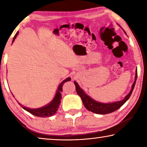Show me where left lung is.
<instances>
[{"mask_svg":"<svg viewBox=\"0 0 147 147\" xmlns=\"http://www.w3.org/2000/svg\"><path fill=\"white\" fill-rule=\"evenodd\" d=\"M137 77H138V71H137L136 69L135 81H134V84H132V86H131V89L130 93L124 97L123 100L115 102L112 103H102L93 100V98H91L90 96L88 95V94H86L85 93V92L80 88V86H78V84L76 82L74 81V84L76 86V90L77 94L81 97L84 106H85V108L88 109V110L96 114H108L111 112H113V111H116L117 109L120 108L128 100L134 90V86H135V84L136 82Z\"/></svg>","mask_w":147,"mask_h":147,"instance_id":"1","label":"left lung"}]
</instances>
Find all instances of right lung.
I'll list each match as a JSON object with an SVG mask.
<instances>
[{
  "mask_svg": "<svg viewBox=\"0 0 147 147\" xmlns=\"http://www.w3.org/2000/svg\"><path fill=\"white\" fill-rule=\"evenodd\" d=\"M18 34H19V32H17L16 34L15 35L12 43H13L15 39H16ZM71 79V78L69 77V78L64 80L59 85L58 89H57L56 95L53 98V100H52L49 104H47V105L42 107V108H37V109H31V108H26V107L23 106L19 102L18 103L24 109H25L26 111H28L29 113H30L31 114H32V115H34L35 116L41 117H51L52 115H53L56 113V111H58V108H59V105H60L61 98V93L62 92V86H63L65 82L70 81Z\"/></svg>",
  "mask_w": 147,
  "mask_h": 147,
  "instance_id": "right-lung-1",
  "label": "right lung"
}]
</instances>
